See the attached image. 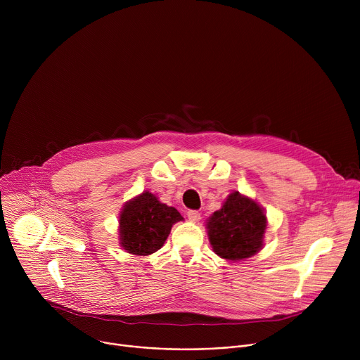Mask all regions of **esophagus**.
<instances>
[{"mask_svg": "<svg viewBox=\"0 0 360 360\" xmlns=\"http://www.w3.org/2000/svg\"><path fill=\"white\" fill-rule=\"evenodd\" d=\"M186 215H188V219L191 222H198L200 219V214L198 211H188Z\"/></svg>", "mask_w": 360, "mask_h": 360, "instance_id": "34e87169", "label": "esophagus"}]
</instances>
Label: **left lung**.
<instances>
[{
	"mask_svg": "<svg viewBox=\"0 0 360 360\" xmlns=\"http://www.w3.org/2000/svg\"><path fill=\"white\" fill-rule=\"evenodd\" d=\"M266 225L261 205L233 191L222 208L210 217L207 229L218 256L226 261H242L262 249Z\"/></svg>",
	"mask_w": 360,
	"mask_h": 360,
	"instance_id": "left-lung-1",
	"label": "left lung"
}]
</instances>
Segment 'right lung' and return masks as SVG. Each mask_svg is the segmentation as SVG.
<instances>
[{"label": "right lung", "mask_w": 360, "mask_h": 360, "mask_svg": "<svg viewBox=\"0 0 360 360\" xmlns=\"http://www.w3.org/2000/svg\"><path fill=\"white\" fill-rule=\"evenodd\" d=\"M182 219L174 207L145 191L124 205L120 214V243L128 253L150 255L164 246L172 225Z\"/></svg>", "instance_id": "1"}]
</instances>
